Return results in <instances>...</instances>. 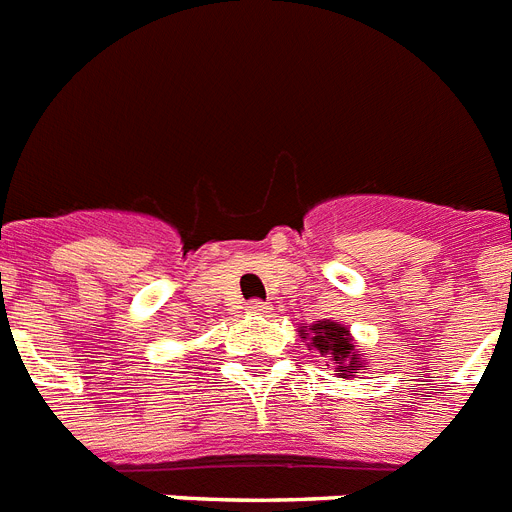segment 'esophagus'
I'll list each match as a JSON object with an SVG mask.
<instances>
[{"instance_id": "obj_1", "label": "esophagus", "mask_w": 512, "mask_h": 512, "mask_svg": "<svg viewBox=\"0 0 512 512\" xmlns=\"http://www.w3.org/2000/svg\"><path fill=\"white\" fill-rule=\"evenodd\" d=\"M246 311L248 314H269V311H272V306L264 301H259V298H253V301L246 303Z\"/></svg>"}]
</instances>
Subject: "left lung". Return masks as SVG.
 <instances>
[{"instance_id":"8db88e82","label":"left lung","mask_w":512,"mask_h":512,"mask_svg":"<svg viewBox=\"0 0 512 512\" xmlns=\"http://www.w3.org/2000/svg\"><path fill=\"white\" fill-rule=\"evenodd\" d=\"M301 335L311 340L308 342L311 348H316L324 358L337 363V369L342 371V379L356 377L358 369H361V361H358L361 353H358L356 345L350 342L348 329L342 327V324H335V322L311 324L308 329H301Z\"/></svg>"}]
</instances>
